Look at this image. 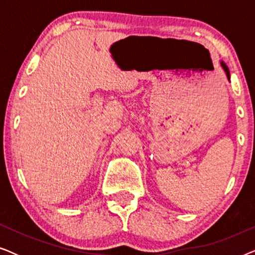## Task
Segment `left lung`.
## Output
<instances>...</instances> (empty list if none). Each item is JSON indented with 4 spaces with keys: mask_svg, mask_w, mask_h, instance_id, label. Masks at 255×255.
I'll return each mask as SVG.
<instances>
[{
    "mask_svg": "<svg viewBox=\"0 0 255 255\" xmlns=\"http://www.w3.org/2000/svg\"><path fill=\"white\" fill-rule=\"evenodd\" d=\"M222 67H223V69H224L225 71V73H226V76H228V79L230 80V72H229V68H228V66H226L224 62H222Z\"/></svg>",
    "mask_w": 255,
    "mask_h": 255,
    "instance_id": "left-lung-1",
    "label": "left lung"
}]
</instances>
